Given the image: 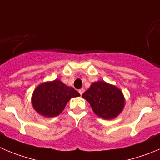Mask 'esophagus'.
I'll return each mask as SVG.
<instances>
[{"label":"esophagus","instance_id":"obj_1","mask_svg":"<svg viewBox=\"0 0 160 160\" xmlns=\"http://www.w3.org/2000/svg\"><path fill=\"white\" fill-rule=\"evenodd\" d=\"M83 92H84V89H83V88H81V89H80V90H79V93H80L81 95H83Z\"/></svg>","mask_w":160,"mask_h":160}]
</instances>
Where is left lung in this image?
Masks as SVG:
<instances>
[{"label": "left lung", "mask_w": 160, "mask_h": 160, "mask_svg": "<svg viewBox=\"0 0 160 160\" xmlns=\"http://www.w3.org/2000/svg\"><path fill=\"white\" fill-rule=\"evenodd\" d=\"M82 97L90 103L97 116L106 120L117 118L125 107V99L122 91L103 80L92 83Z\"/></svg>", "instance_id": "obj_1"}]
</instances>
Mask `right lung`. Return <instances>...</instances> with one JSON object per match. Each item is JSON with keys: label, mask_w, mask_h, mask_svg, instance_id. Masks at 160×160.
<instances>
[{"label": "right lung", "mask_w": 160, "mask_h": 160, "mask_svg": "<svg viewBox=\"0 0 160 160\" xmlns=\"http://www.w3.org/2000/svg\"><path fill=\"white\" fill-rule=\"evenodd\" d=\"M80 95L73 88L56 79L37 86L33 92L31 103L34 110L40 115L53 118L62 113L71 98Z\"/></svg>", "instance_id": "obj_1"}]
</instances>
